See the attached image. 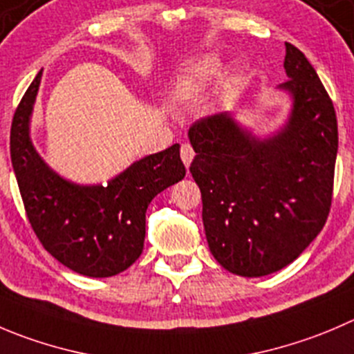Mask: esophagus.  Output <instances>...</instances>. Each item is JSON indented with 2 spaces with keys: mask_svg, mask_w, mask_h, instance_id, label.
I'll list each match as a JSON object with an SVG mask.
<instances>
[{
  "mask_svg": "<svg viewBox=\"0 0 354 354\" xmlns=\"http://www.w3.org/2000/svg\"><path fill=\"white\" fill-rule=\"evenodd\" d=\"M180 158H183L186 168H189L191 161H193L194 158V149L189 146V144H183V147H180Z\"/></svg>",
  "mask_w": 354,
  "mask_h": 354,
  "instance_id": "esophagus-1",
  "label": "esophagus"
}]
</instances>
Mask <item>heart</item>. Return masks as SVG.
<instances>
[{
    "instance_id": "heart-1",
    "label": "heart",
    "mask_w": 354,
    "mask_h": 354,
    "mask_svg": "<svg viewBox=\"0 0 354 354\" xmlns=\"http://www.w3.org/2000/svg\"><path fill=\"white\" fill-rule=\"evenodd\" d=\"M222 62L215 55H203L194 59L180 71L179 78L175 82V93L177 95H191L200 90L207 88L218 74H221Z\"/></svg>"
}]
</instances>
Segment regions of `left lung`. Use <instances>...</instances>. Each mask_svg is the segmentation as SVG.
<instances>
[{
  "mask_svg": "<svg viewBox=\"0 0 354 354\" xmlns=\"http://www.w3.org/2000/svg\"><path fill=\"white\" fill-rule=\"evenodd\" d=\"M292 97L288 120L255 137L230 113L201 118L187 132L191 174L201 191L203 225L215 261L259 278L294 262L325 225L337 158L334 104L304 53L285 43Z\"/></svg>",
  "mask_w": 354,
  "mask_h": 354,
  "instance_id": "obj_1",
  "label": "left lung"
}]
</instances>
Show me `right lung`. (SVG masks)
I'll return each mask as SVG.
<instances>
[{
    "label": "right lung",
    "mask_w": 354,
    "mask_h": 354,
    "mask_svg": "<svg viewBox=\"0 0 354 354\" xmlns=\"http://www.w3.org/2000/svg\"><path fill=\"white\" fill-rule=\"evenodd\" d=\"M41 73L24 93L12 121L10 156L26 214L46 252L90 278H109L140 257L146 210L153 198L186 175L180 146L144 156L106 186L60 177L31 140V116Z\"/></svg>",
    "instance_id": "obj_1"
}]
</instances>
